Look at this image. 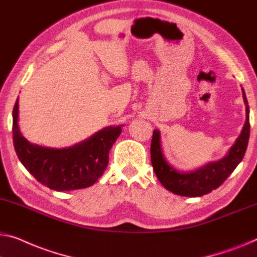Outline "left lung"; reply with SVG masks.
Returning <instances> with one entry per match:
<instances>
[{
    "label": "left lung",
    "mask_w": 257,
    "mask_h": 257,
    "mask_svg": "<svg viewBox=\"0 0 257 257\" xmlns=\"http://www.w3.org/2000/svg\"><path fill=\"white\" fill-rule=\"evenodd\" d=\"M242 97L244 105H246V122L241 130L240 136L236 139L235 143L232 145L224 158L206 164L205 166H202L196 171L180 172L171 166L164 157L159 130H153L151 141L152 167L160 183L167 190L180 195V196H203L213 189H217L235 170L247 150L250 133L249 106H248L247 97L243 89Z\"/></svg>",
    "instance_id": "obj_1"
}]
</instances>
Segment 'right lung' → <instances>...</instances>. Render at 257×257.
Instances as JSON below:
<instances>
[{
  "label": "right lung",
  "instance_id": "obj_1",
  "mask_svg": "<svg viewBox=\"0 0 257 257\" xmlns=\"http://www.w3.org/2000/svg\"><path fill=\"white\" fill-rule=\"evenodd\" d=\"M121 125L107 127L66 149L30 143L18 127V99L13 110L14 147L21 163L37 181L57 191L87 188L97 182L108 165V155L122 132Z\"/></svg>",
  "mask_w": 257,
  "mask_h": 257
}]
</instances>
